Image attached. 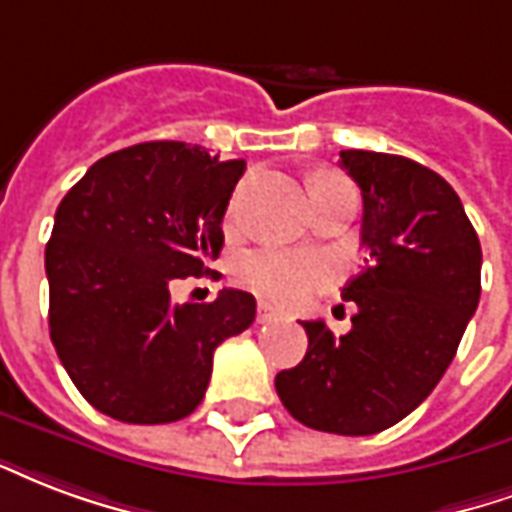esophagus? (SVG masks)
I'll list each match as a JSON object with an SVG mask.
<instances>
[{"label": "esophagus", "instance_id": "1", "mask_svg": "<svg viewBox=\"0 0 512 512\" xmlns=\"http://www.w3.org/2000/svg\"><path fill=\"white\" fill-rule=\"evenodd\" d=\"M256 319H259V322H272V319H278V311L272 308L270 302H259V308H256Z\"/></svg>", "mask_w": 512, "mask_h": 512}]
</instances>
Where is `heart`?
Instances as JSON below:
<instances>
[{
    "instance_id": "obj_1",
    "label": "heart",
    "mask_w": 512,
    "mask_h": 512,
    "mask_svg": "<svg viewBox=\"0 0 512 512\" xmlns=\"http://www.w3.org/2000/svg\"><path fill=\"white\" fill-rule=\"evenodd\" d=\"M330 182H343L338 174H319L313 179V188H322ZM240 281L264 297V300L294 302L308 300L330 281V267L319 256H297V253H251L237 264Z\"/></svg>"
}]
</instances>
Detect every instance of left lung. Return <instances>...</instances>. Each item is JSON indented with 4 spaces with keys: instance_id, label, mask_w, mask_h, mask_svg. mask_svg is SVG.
Returning a JSON list of instances; mask_svg holds the SVG:
<instances>
[{
    "instance_id": "left-lung-1",
    "label": "left lung",
    "mask_w": 512,
    "mask_h": 512,
    "mask_svg": "<svg viewBox=\"0 0 512 512\" xmlns=\"http://www.w3.org/2000/svg\"><path fill=\"white\" fill-rule=\"evenodd\" d=\"M363 190L365 270L343 286L352 330L302 322L308 352L275 376L294 420L341 436L390 428L431 395L480 302V240L445 179L401 155L343 149Z\"/></svg>"
}]
</instances>
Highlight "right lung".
Segmentation results:
<instances>
[{
    "label": "right lung",
    "mask_w": 512,
    "mask_h": 512,
    "mask_svg": "<svg viewBox=\"0 0 512 512\" xmlns=\"http://www.w3.org/2000/svg\"><path fill=\"white\" fill-rule=\"evenodd\" d=\"M242 171L245 160L199 144L147 141L100 158L67 190L46 245L48 330L98 412L136 425L188 417L215 349L256 319L240 289L182 305L169 289L210 272Z\"/></svg>",
    "instance_id": "1"
}]
</instances>
